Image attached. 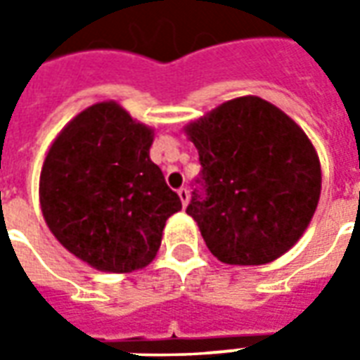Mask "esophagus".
Returning a JSON list of instances; mask_svg holds the SVG:
<instances>
[{"label":"esophagus","instance_id":"34e87169","mask_svg":"<svg viewBox=\"0 0 360 360\" xmlns=\"http://www.w3.org/2000/svg\"><path fill=\"white\" fill-rule=\"evenodd\" d=\"M177 195H179V198H181V202H183V206H187L188 204V188L187 187H181L179 191H177Z\"/></svg>","mask_w":360,"mask_h":360}]
</instances>
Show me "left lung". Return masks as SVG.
<instances>
[{"label": "left lung", "instance_id": "obj_1", "mask_svg": "<svg viewBox=\"0 0 360 360\" xmlns=\"http://www.w3.org/2000/svg\"><path fill=\"white\" fill-rule=\"evenodd\" d=\"M202 169L187 214L226 264H268L299 241L314 216L322 173L293 119L243 96L187 127Z\"/></svg>", "mask_w": 360, "mask_h": 360}]
</instances>
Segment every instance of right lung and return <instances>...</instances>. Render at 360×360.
<instances>
[{"instance_id":"right-lung-1","label":"right lung","mask_w":360,"mask_h":360,"mask_svg":"<svg viewBox=\"0 0 360 360\" xmlns=\"http://www.w3.org/2000/svg\"><path fill=\"white\" fill-rule=\"evenodd\" d=\"M154 133L115 102L90 105L59 133L40 175L50 231L96 270H139L156 257L179 195L150 160Z\"/></svg>"}]
</instances>
